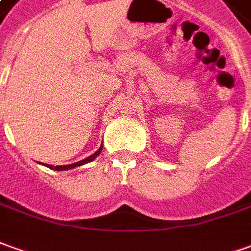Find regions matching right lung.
Returning <instances> with one entry per match:
<instances>
[{"mask_svg":"<svg viewBox=\"0 0 251 251\" xmlns=\"http://www.w3.org/2000/svg\"><path fill=\"white\" fill-rule=\"evenodd\" d=\"M101 150H102V145L100 146V149L97 150L94 154H91L90 157H87V158L82 160V161H77L75 162V164H70V165H56V167H54V165H48V167L51 169H56V171H67V169H72V168H75V167H80V165H83V164H87V162L96 160V157L101 153Z\"/></svg>","mask_w":251,"mask_h":251,"instance_id":"1","label":"right lung"}]
</instances>
